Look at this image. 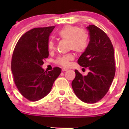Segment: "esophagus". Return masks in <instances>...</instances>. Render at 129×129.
I'll return each instance as SVG.
<instances>
[{"instance_id":"obj_1","label":"esophagus","mask_w":129,"mask_h":129,"mask_svg":"<svg viewBox=\"0 0 129 129\" xmlns=\"http://www.w3.org/2000/svg\"><path fill=\"white\" fill-rule=\"evenodd\" d=\"M67 70H68V69H62V72H65V71H67Z\"/></svg>"}]
</instances>
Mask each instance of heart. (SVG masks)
<instances>
[{"label": "heart", "mask_w": 129, "mask_h": 129, "mask_svg": "<svg viewBox=\"0 0 129 129\" xmlns=\"http://www.w3.org/2000/svg\"><path fill=\"white\" fill-rule=\"evenodd\" d=\"M57 35L61 39L67 40L70 49L73 50L76 52H83L88 45L89 40L88 33L85 29L79 28L78 26L72 25L63 26L57 33ZM47 48L49 51H53L55 49V44L52 39L49 40L47 42ZM73 59L74 54L73 53H69L59 57L56 60V63L61 66L68 67L70 61Z\"/></svg>", "instance_id": "1"}]
</instances>
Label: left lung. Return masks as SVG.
<instances>
[{"label":"left lung","mask_w":129,"mask_h":129,"mask_svg":"<svg viewBox=\"0 0 129 129\" xmlns=\"http://www.w3.org/2000/svg\"><path fill=\"white\" fill-rule=\"evenodd\" d=\"M87 29L90 42L78 63L90 71L83 76L75 70L76 76L72 86L80 100L93 104L101 100L109 91L115 74V57L113 45L107 35L94 25H89Z\"/></svg>","instance_id":"left-lung-1"}]
</instances>
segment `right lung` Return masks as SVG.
I'll list each match as a JSON object with an SVG mask.
<instances>
[{
    "label": "right lung",
    "mask_w": 129,
    "mask_h": 129,
    "mask_svg": "<svg viewBox=\"0 0 129 129\" xmlns=\"http://www.w3.org/2000/svg\"><path fill=\"white\" fill-rule=\"evenodd\" d=\"M54 26L35 28L26 32L16 44L12 56L11 71L14 81L23 96L37 101L47 96L61 73L55 67L47 72L42 68L48 57L47 42Z\"/></svg>",
    "instance_id": "1"
}]
</instances>
